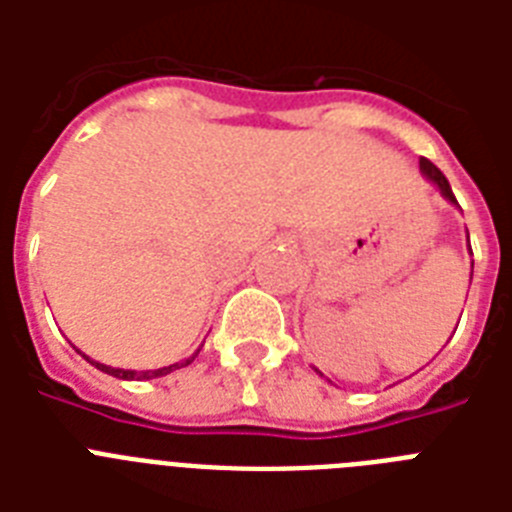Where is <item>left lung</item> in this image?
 Returning a JSON list of instances; mask_svg holds the SVG:
<instances>
[{"mask_svg": "<svg viewBox=\"0 0 512 512\" xmlns=\"http://www.w3.org/2000/svg\"><path fill=\"white\" fill-rule=\"evenodd\" d=\"M420 167H422V172H425V177H428V180H433V183L441 188V193H444L446 199L457 204V199H454V193H452V185H449V180H446L444 172L438 170L433 162H428V159H420Z\"/></svg>", "mask_w": 512, "mask_h": 512, "instance_id": "8db88e82", "label": "left lung"}]
</instances>
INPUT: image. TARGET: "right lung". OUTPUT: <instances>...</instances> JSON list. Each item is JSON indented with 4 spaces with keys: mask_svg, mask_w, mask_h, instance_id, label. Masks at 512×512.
<instances>
[{
    "mask_svg": "<svg viewBox=\"0 0 512 512\" xmlns=\"http://www.w3.org/2000/svg\"><path fill=\"white\" fill-rule=\"evenodd\" d=\"M199 353V350H196ZM196 353H193L191 358H185L183 364H172V366H162V369H146V372H132V369H114V366H106V364H98V361H90V364H95L100 369V372L111 374V377H119V380H154V377H164V374L175 372V369H180V366H188L196 358Z\"/></svg>",
    "mask_w": 512,
    "mask_h": 512,
    "instance_id": "1",
    "label": "right lung"
}]
</instances>
